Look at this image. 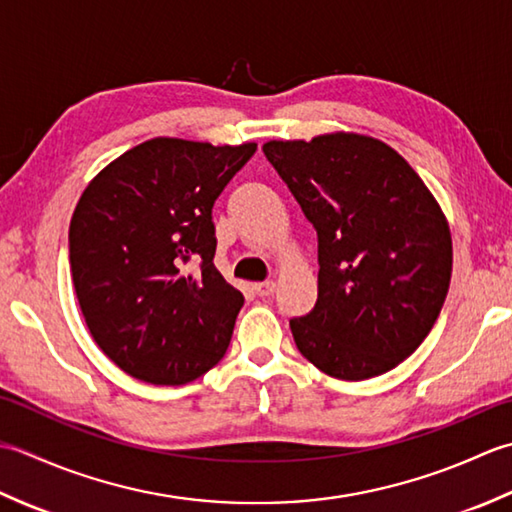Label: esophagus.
<instances>
[{
	"label": "esophagus",
	"instance_id": "esophagus-1",
	"mask_svg": "<svg viewBox=\"0 0 512 512\" xmlns=\"http://www.w3.org/2000/svg\"><path fill=\"white\" fill-rule=\"evenodd\" d=\"M254 291H256L260 298H267V296H271L276 291V283H274V280H267V283H256Z\"/></svg>",
	"mask_w": 512,
	"mask_h": 512
}]
</instances>
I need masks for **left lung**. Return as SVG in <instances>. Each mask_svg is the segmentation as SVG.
Here are the masks:
<instances>
[{"label": "left lung", "instance_id": "8db88e82", "mask_svg": "<svg viewBox=\"0 0 512 512\" xmlns=\"http://www.w3.org/2000/svg\"><path fill=\"white\" fill-rule=\"evenodd\" d=\"M263 152L318 232L316 307L289 320L298 351L338 380L395 369L431 333L451 283L440 203L367 134L267 141Z\"/></svg>", "mask_w": 512, "mask_h": 512}]
</instances>
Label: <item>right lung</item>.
I'll list each match as a JSON object with an SVG mask.
<instances>
[{
    "label": "right lung",
    "instance_id": "1",
    "mask_svg": "<svg viewBox=\"0 0 512 512\" xmlns=\"http://www.w3.org/2000/svg\"><path fill=\"white\" fill-rule=\"evenodd\" d=\"M254 152L156 137L83 190L72 283L92 338L132 378L179 387L225 356L245 298L214 267L212 207Z\"/></svg>",
    "mask_w": 512,
    "mask_h": 512
}]
</instances>
